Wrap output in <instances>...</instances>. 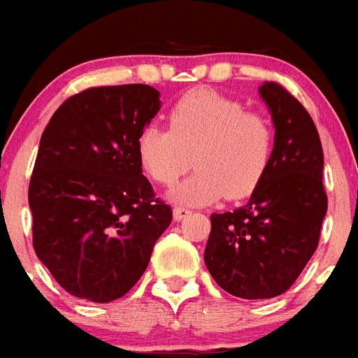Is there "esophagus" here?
<instances>
[{
  "instance_id": "1",
  "label": "esophagus",
  "mask_w": 358,
  "mask_h": 358,
  "mask_svg": "<svg viewBox=\"0 0 358 358\" xmlns=\"http://www.w3.org/2000/svg\"><path fill=\"white\" fill-rule=\"evenodd\" d=\"M189 213H192V211H189L188 208H181V206H177L176 210H173V220H177V222H179V220H182V218H186V217H188Z\"/></svg>"
}]
</instances>
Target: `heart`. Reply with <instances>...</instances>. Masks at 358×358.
Returning a JSON list of instances; mask_svg holds the SVG:
<instances>
[{"mask_svg":"<svg viewBox=\"0 0 358 358\" xmlns=\"http://www.w3.org/2000/svg\"><path fill=\"white\" fill-rule=\"evenodd\" d=\"M170 129L147 125L136 140L141 169L152 181L173 186L192 164L197 172L173 201L206 206L226 195H251L273 157V129L264 116L210 90L189 91L172 107Z\"/></svg>","mask_w":358,"mask_h":358,"instance_id":"b5f03b06","label":"heart"}]
</instances>
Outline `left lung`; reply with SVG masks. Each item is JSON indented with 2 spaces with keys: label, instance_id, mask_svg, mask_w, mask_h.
<instances>
[{
  "label": "left lung",
  "instance_id": "left-lung-1",
  "mask_svg": "<svg viewBox=\"0 0 358 358\" xmlns=\"http://www.w3.org/2000/svg\"><path fill=\"white\" fill-rule=\"evenodd\" d=\"M274 132L273 157L248 204L211 215L204 264L226 292L268 299L292 287L317 249L328 208L317 129L276 82L258 87Z\"/></svg>",
  "mask_w": 358,
  "mask_h": 358
}]
</instances>
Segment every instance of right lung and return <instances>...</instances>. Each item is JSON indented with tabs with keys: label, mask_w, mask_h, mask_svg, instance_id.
Instances as JSON below:
<instances>
[{
	"label": "right lung",
	"mask_w": 358,
	"mask_h": 358,
	"mask_svg": "<svg viewBox=\"0 0 358 358\" xmlns=\"http://www.w3.org/2000/svg\"><path fill=\"white\" fill-rule=\"evenodd\" d=\"M159 109L150 85L91 87L69 96L41 136L28 188L34 249L71 296H125L172 222L136 152Z\"/></svg>",
	"instance_id": "add662e5"
}]
</instances>
